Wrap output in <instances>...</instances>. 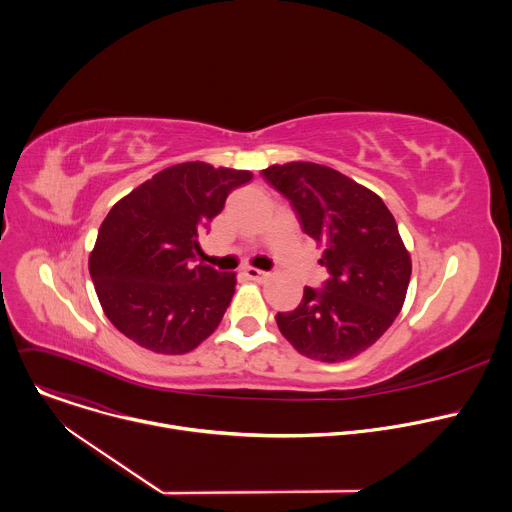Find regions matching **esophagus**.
<instances>
[{"label": "esophagus", "mask_w": 512, "mask_h": 512, "mask_svg": "<svg viewBox=\"0 0 512 512\" xmlns=\"http://www.w3.org/2000/svg\"><path fill=\"white\" fill-rule=\"evenodd\" d=\"M245 275L251 279V281H263V279H267V271H261V269H257V267H247L245 269Z\"/></svg>", "instance_id": "1"}]
</instances>
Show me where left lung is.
Masks as SVG:
<instances>
[{
	"label": "left lung",
	"instance_id": "8db88e82",
	"mask_svg": "<svg viewBox=\"0 0 512 512\" xmlns=\"http://www.w3.org/2000/svg\"><path fill=\"white\" fill-rule=\"evenodd\" d=\"M261 176L296 208L330 271L324 289L304 287L302 304L277 314L279 332L314 360L358 356L389 330L407 296L411 255L391 210L379 194L322 164H273Z\"/></svg>",
	"mask_w": 512,
	"mask_h": 512
}]
</instances>
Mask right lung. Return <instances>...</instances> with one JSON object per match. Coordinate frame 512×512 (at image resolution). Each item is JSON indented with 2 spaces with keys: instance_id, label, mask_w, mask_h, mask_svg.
I'll return each mask as SVG.
<instances>
[{
  "instance_id": "add662e5",
  "label": "right lung",
  "mask_w": 512,
  "mask_h": 512,
  "mask_svg": "<svg viewBox=\"0 0 512 512\" xmlns=\"http://www.w3.org/2000/svg\"><path fill=\"white\" fill-rule=\"evenodd\" d=\"M253 174L206 162L170 166L113 204L89 255L111 324L158 354H186L221 324L237 273L192 259L229 192Z\"/></svg>"
}]
</instances>
